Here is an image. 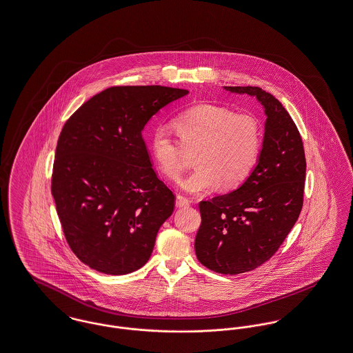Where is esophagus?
<instances>
[{"label":"esophagus","mask_w":353,"mask_h":353,"mask_svg":"<svg viewBox=\"0 0 353 353\" xmlns=\"http://www.w3.org/2000/svg\"><path fill=\"white\" fill-rule=\"evenodd\" d=\"M190 204V200L188 197H184L181 194L176 196V207L183 208L188 207Z\"/></svg>","instance_id":"esophagus-1"}]
</instances>
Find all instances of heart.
Segmentation results:
<instances>
[{
    "label": "heart",
    "instance_id": "1",
    "mask_svg": "<svg viewBox=\"0 0 353 353\" xmlns=\"http://www.w3.org/2000/svg\"><path fill=\"white\" fill-rule=\"evenodd\" d=\"M173 125L181 141L159 126L150 136V152L170 180L181 176L188 154L194 153L197 168L180 183L187 192L200 193L219 184L224 189L240 187L259 163L263 128L253 114L234 113L220 105H194L180 113Z\"/></svg>",
    "mask_w": 353,
    "mask_h": 353
}]
</instances>
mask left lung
I'll list each match as a JSON object with an SVG mask.
<instances>
[{
	"label": "left lung",
	"mask_w": 353,
	"mask_h": 353,
	"mask_svg": "<svg viewBox=\"0 0 353 353\" xmlns=\"http://www.w3.org/2000/svg\"><path fill=\"white\" fill-rule=\"evenodd\" d=\"M254 96L267 114L259 163L239 189L199 204V261L223 274L253 270L277 252L299 219L304 200L305 153L290 113L257 86H224Z\"/></svg>",
	"instance_id": "obj_1"
}]
</instances>
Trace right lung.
Returning <instances> with one entry per match:
<instances>
[{
	"label": "right lung",
	"mask_w": 353,
	"mask_h": 353,
	"mask_svg": "<svg viewBox=\"0 0 353 353\" xmlns=\"http://www.w3.org/2000/svg\"><path fill=\"white\" fill-rule=\"evenodd\" d=\"M185 94L161 85L112 86L63 125L52 194L69 247L92 270L126 274L149 260L174 194L152 168L143 129Z\"/></svg>",
	"instance_id": "right-lung-1"
}]
</instances>
